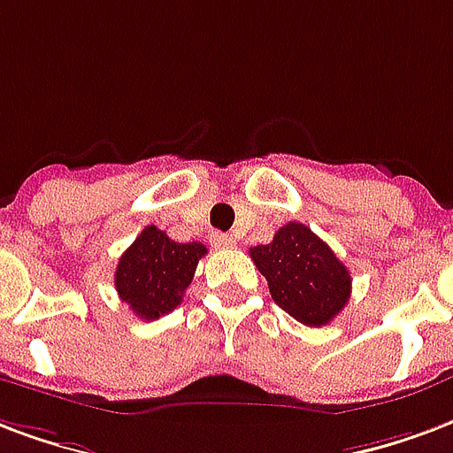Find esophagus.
I'll return each instance as SVG.
<instances>
[{"label":"esophagus","instance_id":"esophagus-1","mask_svg":"<svg viewBox=\"0 0 453 453\" xmlns=\"http://www.w3.org/2000/svg\"><path fill=\"white\" fill-rule=\"evenodd\" d=\"M211 244L218 247V250H226V247H233V244H235V237L227 235V233H213V235H211Z\"/></svg>","mask_w":453,"mask_h":453}]
</instances>
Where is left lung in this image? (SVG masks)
<instances>
[{"mask_svg":"<svg viewBox=\"0 0 453 453\" xmlns=\"http://www.w3.org/2000/svg\"><path fill=\"white\" fill-rule=\"evenodd\" d=\"M273 303L307 326H324L350 297V273L321 237L303 223H286L269 244L250 250Z\"/></svg>","mask_w":453,"mask_h":453,"instance_id":"obj_1","label":"left lung"}]
</instances>
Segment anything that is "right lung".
I'll use <instances>...</instances> for the list:
<instances>
[{
	"label": "right lung",
	"instance_id": "add662e5",
	"mask_svg": "<svg viewBox=\"0 0 453 453\" xmlns=\"http://www.w3.org/2000/svg\"><path fill=\"white\" fill-rule=\"evenodd\" d=\"M203 254L201 242H175L160 227L146 226L117 261V295L136 317L158 319L182 303Z\"/></svg>",
	"mask_w": 453,
	"mask_h": 453
}]
</instances>
